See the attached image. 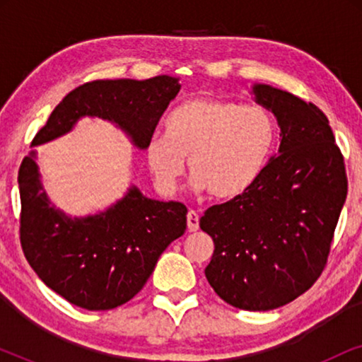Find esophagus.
I'll return each instance as SVG.
<instances>
[{"label": "esophagus", "mask_w": 362, "mask_h": 362, "mask_svg": "<svg viewBox=\"0 0 362 362\" xmlns=\"http://www.w3.org/2000/svg\"><path fill=\"white\" fill-rule=\"evenodd\" d=\"M187 230L196 232L199 230V214L196 211L187 212Z\"/></svg>", "instance_id": "obj_1"}]
</instances>
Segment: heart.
I'll use <instances>...</instances> for the list:
<instances>
[{
  "label": "heart",
  "instance_id": "obj_1",
  "mask_svg": "<svg viewBox=\"0 0 362 362\" xmlns=\"http://www.w3.org/2000/svg\"><path fill=\"white\" fill-rule=\"evenodd\" d=\"M275 136V120L264 107L194 97L171 112L166 135L150 138L146 161L165 194L177 191L189 158L196 191L230 199L259 180Z\"/></svg>",
  "mask_w": 362,
  "mask_h": 362
}]
</instances>
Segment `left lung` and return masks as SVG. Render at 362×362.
I'll return each mask as SVG.
<instances>
[{
    "label": "left lung",
    "mask_w": 362,
    "mask_h": 362,
    "mask_svg": "<svg viewBox=\"0 0 362 362\" xmlns=\"http://www.w3.org/2000/svg\"><path fill=\"white\" fill-rule=\"evenodd\" d=\"M252 92L279 122V155L245 192L209 207L199 226L214 240L204 274L216 293L235 308L267 311L293 301L321 275L348 177L318 107L265 83Z\"/></svg>",
    "instance_id": "1"
}]
</instances>
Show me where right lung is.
<instances>
[{
	"mask_svg": "<svg viewBox=\"0 0 362 362\" xmlns=\"http://www.w3.org/2000/svg\"><path fill=\"white\" fill-rule=\"evenodd\" d=\"M180 78L93 81L74 88L54 108L31 146L66 135L82 117L115 123L146 150L160 118L180 92ZM21 247L39 279L69 303L90 311L130 301L155 270L168 245L186 230L181 202L148 199L136 186L107 211L71 217L51 204L41 185L36 151L18 173Z\"/></svg>",
	"mask_w": 362,
	"mask_h": 362,
	"instance_id": "add662e5",
	"label": "right lung"
}]
</instances>
